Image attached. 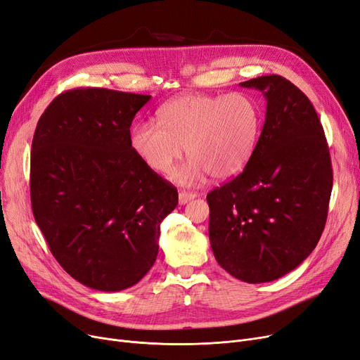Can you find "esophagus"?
<instances>
[{
	"label": "esophagus",
	"mask_w": 360,
	"mask_h": 360,
	"mask_svg": "<svg viewBox=\"0 0 360 360\" xmlns=\"http://www.w3.org/2000/svg\"><path fill=\"white\" fill-rule=\"evenodd\" d=\"M194 197H195V194H193V193H185V191H181V193H179V195H178V202H179V205H181V206H184V205H187L190 200H193Z\"/></svg>",
	"instance_id": "34e87169"
}]
</instances>
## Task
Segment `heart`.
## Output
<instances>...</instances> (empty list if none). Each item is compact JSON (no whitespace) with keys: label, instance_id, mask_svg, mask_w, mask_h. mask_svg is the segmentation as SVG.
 Here are the masks:
<instances>
[{"label":"heart","instance_id":"heart-1","mask_svg":"<svg viewBox=\"0 0 360 360\" xmlns=\"http://www.w3.org/2000/svg\"><path fill=\"white\" fill-rule=\"evenodd\" d=\"M158 123L139 122L130 146L143 165L167 173L185 153L191 158L172 179L182 185L234 178L248 165L261 131V110L245 93L227 96L188 93L158 110Z\"/></svg>","mask_w":360,"mask_h":360}]
</instances>
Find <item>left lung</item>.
I'll list each match as a JSON object with an SVG mask.
<instances>
[{
  "label": "left lung",
  "mask_w": 360,
  "mask_h": 360,
  "mask_svg": "<svg viewBox=\"0 0 360 360\" xmlns=\"http://www.w3.org/2000/svg\"><path fill=\"white\" fill-rule=\"evenodd\" d=\"M262 91L265 122L240 175L207 194L209 240L221 267L246 283L297 269L325 229L329 148L314 106L281 75L240 83Z\"/></svg>",
  "instance_id": "left-lung-1"
}]
</instances>
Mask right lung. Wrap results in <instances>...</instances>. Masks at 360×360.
Here are the masks:
<instances>
[{
    "label": "right lung",
    "instance_id": "1",
    "mask_svg": "<svg viewBox=\"0 0 360 360\" xmlns=\"http://www.w3.org/2000/svg\"><path fill=\"white\" fill-rule=\"evenodd\" d=\"M151 99L108 89L65 91L32 139L35 222L62 269L84 286L136 285L158 254L160 224L178 205L172 184L130 146V126Z\"/></svg>",
    "mask_w": 360,
    "mask_h": 360
}]
</instances>
